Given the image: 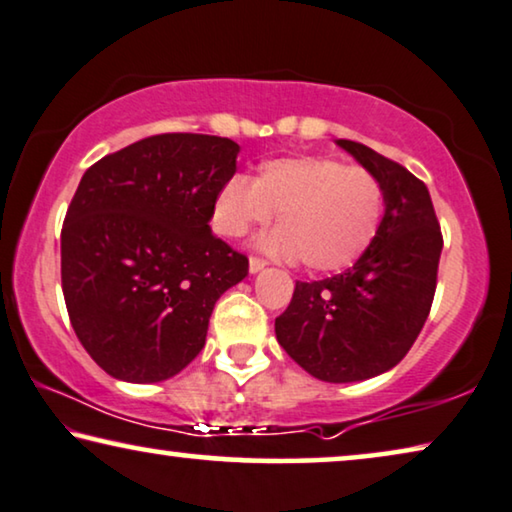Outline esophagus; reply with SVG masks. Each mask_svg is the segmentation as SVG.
Segmentation results:
<instances>
[{"label":"esophagus","mask_w":512,"mask_h":512,"mask_svg":"<svg viewBox=\"0 0 512 512\" xmlns=\"http://www.w3.org/2000/svg\"><path fill=\"white\" fill-rule=\"evenodd\" d=\"M248 266H250V273H257V271H262L264 266H266V259H262V257H250V262H248Z\"/></svg>","instance_id":"obj_1"}]
</instances>
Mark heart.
<instances>
[{
    "mask_svg": "<svg viewBox=\"0 0 512 512\" xmlns=\"http://www.w3.org/2000/svg\"><path fill=\"white\" fill-rule=\"evenodd\" d=\"M387 192L364 167L327 155H294L264 162L253 183L236 176L213 201V227L241 239L278 215L264 248L280 257H301L311 271L348 269L362 257L383 225Z\"/></svg>",
    "mask_w": 512,
    "mask_h": 512,
    "instance_id": "heart-1",
    "label": "heart"
}]
</instances>
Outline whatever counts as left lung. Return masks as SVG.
<instances>
[{
	"label": "left lung",
	"instance_id": "left-lung-1",
	"mask_svg": "<svg viewBox=\"0 0 512 512\" xmlns=\"http://www.w3.org/2000/svg\"><path fill=\"white\" fill-rule=\"evenodd\" d=\"M336 143L383 181V225L352 269L297 280L276 338L318 380L355 383L390 371L415 343L434 301L443 234L420 178L364 143Z\"/></svg>",
	"mask_w": 512,
	"mask_h": 512
}]
</instances>
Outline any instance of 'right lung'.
I'll use <instances>...</instances> for the list:
<instances>
[{
  "label": "right lung",
  "instance_id": "right-lung-1",
  "mask_svg": "<svg viewBox=\"0 0 512 512\" xmlns=\"http://www.w3.org/2000/svg\"><path fill=\"white\" fill-rule=\"evenodd\" d=\"M239 143L155 134L85 171L62 225V292L78 341L118 380L160 383L206 343L248 257L208 227Z\"/></svg>",
  "mask_w": 512,
  "mask_h": 512
}]
</instances>
